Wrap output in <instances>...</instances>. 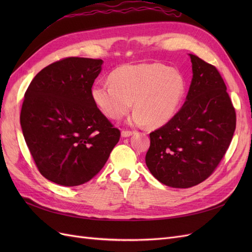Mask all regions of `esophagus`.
<instances>
[{
  "instance_id": "1",
  "label": "esophagus",
  "mask_w": 252,
  "mask_h": 252,
  "mask_svg": "<svg viewBox=\"0 0 252 252\" xmlns=\"http://www.w3.org/2000/svg\"><path fill=\"white\" fill-rule=\"evenodd\" d=\"M134 132L133 131H129V130H123L121 132V135L123 136V138H128V136L132 135Z\"/></svg>"
}]
</instances>
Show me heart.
Listing matches in <instances>:
<instances>
[{"mask_svg": "<svg viewBox=\"0 0 252 252\" xmlns=\"http://www.w3.org/2000/svg\"><path fill=\"white\" fill-rule=\"evenodd\" d=\"M109 82L97 83L91 97L106 117L122 118L131 108L130 122L156 128L175 116L186 94V81L173 68L158 63L127 64L114 69Z\"/></svg>", "mask_w": 252, "mask_h": 252, "instance_id": "heart-1", "label": "heart"}]
</instances>
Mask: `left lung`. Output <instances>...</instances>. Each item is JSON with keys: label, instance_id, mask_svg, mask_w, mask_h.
Listing matches in <instances>:
<instances>
[{"label": "left lung", "instance_id": "8db88e82", "mask_svg": "<svg viewBox=\"0 0 252 252\" xmlns=\"http://www.w3.org/2000/svg\"><path fill=\"white\" fill-rule=\"evenodd\" d=\"M192 80L175 116L149 134L146 165L162 184L189 188L212 174L235 130V110L217 68L189 53Z\"/></svg>", "mask_w": 252, "mask_h": 252}]
</instances>
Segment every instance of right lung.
Here are the masks:
<instances>
[{
    "label": "right lung",
    "instance_id": "1",
    "mask_svg": "<svg viewBox=\"0 0 252 252\" xmlns=\"http://www.w3.org/2000/svg\"><path fill=\"white\" fill-rule=\"evenodd\" d=\"M102 60L66 58L45 67L28 86L21 127L44 178L79 186L103 168L121 132L96 107L91 88Z\"/></svg>",
    "mask_w": 252,
    "mask_h": 252
}]
</instances>
